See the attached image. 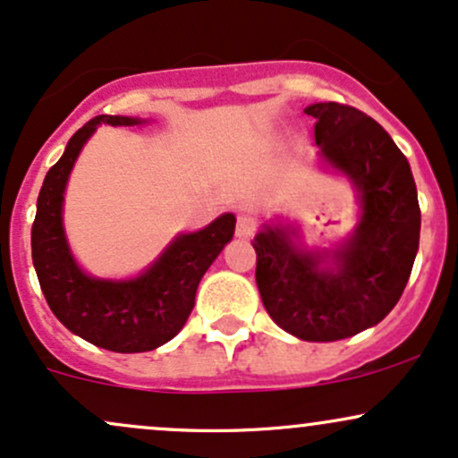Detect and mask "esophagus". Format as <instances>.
<instances>
[{"label": "esophagus", "mask_w": 458, "mask_h": 458, "mask_svg": "<svg viewBox=\"0 0 458 458\" xmlns=\"http://www.w3.org/2000/svg\"><path fill=\"white\" fill-rule=\"evenodd\" d=\"M256 230H259V224H256V219L251 217V215H241L239 219H236V236L239 239H250V236H254Z\"/></svg>", "instance_id": "1"}]
</instances>
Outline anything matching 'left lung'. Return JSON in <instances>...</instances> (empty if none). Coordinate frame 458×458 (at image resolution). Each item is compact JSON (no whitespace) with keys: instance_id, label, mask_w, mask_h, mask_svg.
Here are the masks:
<instances>
[{"instance_id":"8db88e82","label":"left lung","mask_w":458,"mask_h":458,"mask_svg":"<svg viewBox=\"0 0 458 458\" xmlns=\"http://www.w3.org/2000/svg\"><path fill=\"white\" fill-rule=\"evenodd\" d=\"M320 157L353 182L360 222L334 251L295 243L293 225L254 236L256 284L269 317L308 343H334L381 323L401 299L420 243V204L407 157L360 109L314 103Z\"/></svg>"}]
</instances>
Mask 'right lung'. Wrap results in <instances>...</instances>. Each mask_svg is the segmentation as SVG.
<instances>
[{"label":"right lung","instance_id":"right-lung-1","mask_svg":"<svg viewBox=\"0 0 458 458\" xmlns=\"http://www.w3.org/2000/svg\"><path fill=\"white\" fill-rule=\"evenodd\" d=\"M141 123L146 120L103 114L83 124L47 172L31 225V259L51 312L79 338L114 353H144L174 338L191 314L199 280L233 239L236 224L234 215L225 213L198 233L178 234L133 280H97L81 271L62 224L68 176L98 124Z\"/></svg>","mask_w":458,"mask_h":458}]
</instances>
